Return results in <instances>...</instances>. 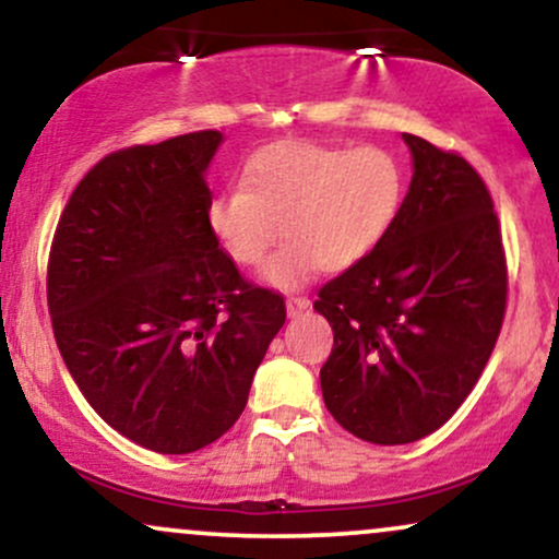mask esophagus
Returning a JSON list of instances; mask_svg holds the SVG:
<instances>
[{
  "instance_id": "obj_1",
  "label": "esophagus",
  "mask_w": 559,
  "mask_h": 559,
  "mask_svg": "<svg viewBox=\"0 0 559 559\" xmlns=\"http://www.w3.org/2000/svg\"><path fill=\"white\" fill-rule=\"evenodd\" d=\"M310 310V299L307 297H286V312L288 316H299V312Z\"/></svg>"
}]
</instances>
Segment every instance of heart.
Masks as SVG:
<instances>
[{
  "label": "heart",
  "mask_w": 559,
  "mask_h": 559,
  "mask_svg": "<svg viewBox=\"0 0 559 559\" xmlns=\"http://www.w3.org/2000/svg\"><path fill=\"white\" fill-rule=\"evenodd\" d=\"M402 191L400 163L383 146L292 141L247 165L241 186L213 202L210 226L247 267H260L284 234L265 278L294 288L323 267L344 271L368 258L400 213Z\"/></svg>",
  "instance_id": "b5f03b06"
}]
</instances>
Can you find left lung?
Here are the masks:
<instances>
[{
	"instance_id": "obj_1",
	"label": "left lung",
	"mask_w": 559,
	"mask_h": 559,
	"mask_svg": "<svg viewBox=\"0 0 559 559\" xmlns=\"http://www.w3.org/2000/svg\"><path fill=\"white\" fill-rule=\"evenodd\" d=\"M413 183L368 258L318 292L333 329L320 368L329 413L370 444H409L457 413L489 362L507 307V260L484 178L404 133Z\"/></svg>"
}]
</instances>
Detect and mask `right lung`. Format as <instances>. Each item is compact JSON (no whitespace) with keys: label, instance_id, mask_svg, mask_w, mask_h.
I'll return each instance as SVG.
<instances>
[{"label":"right lung","instance_id":"add662e5","mask_svg":"<svg viewBox=\"0 0 559 559\" xmlns=\"http://www.w3.org/2000/svg\"><path fill=\"white\" fill-rule=\"evenodd\" d=\"M197 131L102 157L70 194L47 265L55 342L99 418L159 454L213 444L247 407L286 320L217 247Z\"/></svg>","mask_w":559,"mask_h":559}]
</instances>
